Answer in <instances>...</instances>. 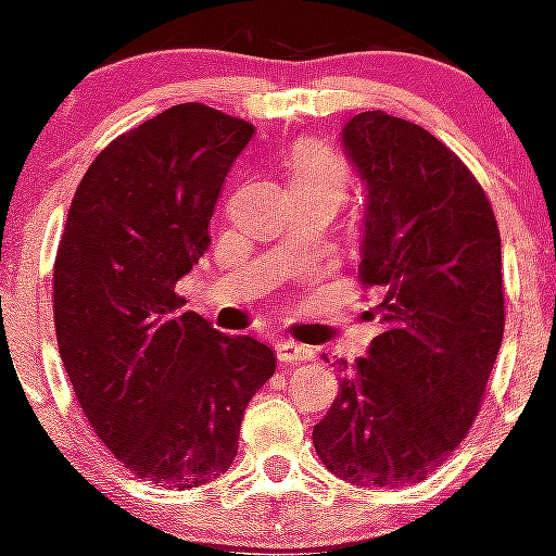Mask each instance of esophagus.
<instances>
[{"label": "esophagus", "mask_w": 556, "mask_h": 556, "mask_svg": "<svg viewBox=\"0 0 556 556\" xmlns=\"http://www.w3.org/2000/svg\"><path fill=\"white\" fill-rule=\"evenodd\" d=\"M277 358L279 364H304L312 358V348L299 342H277Z\"/></svg>", "instance_id": "34e87169"}]
</instances>
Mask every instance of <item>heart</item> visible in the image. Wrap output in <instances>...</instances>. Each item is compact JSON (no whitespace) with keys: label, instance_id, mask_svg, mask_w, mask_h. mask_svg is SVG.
Instances as JSON below:
<instances>
[{"label":"heart","instance_id":"1","mask_svg":"<svg viewBox=\"0 0 556 556\" xmlns=\"http://www.w3.org/2000/svg\"><path fill=\"white\" fill-rule=\"evenodd\" d=\"M288 181L295 198H328L339 206L348 195L350 174L333 149L320 141H301L288 157Z\"/></svg>","mask_w":556,"mask_h":556}]
</instances>
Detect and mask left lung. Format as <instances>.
<instances>
[{
	"label": "left lung",
	"mask_w": 556,
	"mask_h": 556,
	"mask_svg": "<svg viewBox=\"0 0 556 556\" xmlns=\"http://www.w3.org/2000/svg\"><path fill=\"white\" fill-rule=\"evenodd\" d=\"M342 141L369 190L358 282L382 333L344 364L312 443L353 486L421 483L470 432L503 344L500 228L472 170L418 124L364 111Z\"/></svg>",
	"instance_id": "obj_1"
}]
</instances>
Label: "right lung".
Wrapping results in <instances>:
<instances>
[{"label": "right lung", "mask_w": 556, "mask_h": 556, "mask_svg": "<svg viewBox=\"0 0 556 556\" xmlns=\"http://www.w3.org/2000/svg\"><path fill=\"white\" fill-rule=\"evenodd\" d=\"M244 118L181 102L108 143L80 179L53 263V326L75 399L132 476L192 489L239 451L271 348L181 312L176 282L208 250Z\"/></svg>", "instance_id": "right-lung-1"}]
</instances>
